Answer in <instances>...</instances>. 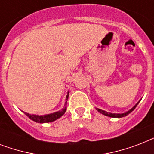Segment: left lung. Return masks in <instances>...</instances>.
<instances>
[{"label":"left lung","instance_id":"1","mask_svg":"<svg viewBox=\"0 0 154 154\" xmlns=\"http://www.w3.org/2000/svg\"><path fill=\"white\" fill-rule=\"evenodd\" d=\"M141 100L138 101V102L137 103L136 105H134V107L131 108L130 109L128 110L127 112H123V113H112V112H106V111H105V110H102L101 109H98V108H96V109L100 113H101V114L105 115V116H107V117H117V118H120V117H125V116H127L128 114H129L130 112L133 111V110L136 108V106L137 105H138V103L141 101Z\"/></svg>","mask_w":154,"mask_h":154}]
</instances>
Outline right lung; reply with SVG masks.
Returning <instances> with one entry per match:
<instances>
[{
	"instance_id": "1",
	"label": "right lung",
	"mask_w": 154,
	"mask_h": 154,
	"mask_svg": "<svg viewBox=\"0 0 154 154\" xmlns=\"http://www.w3.org/2000/svg\"><path fill=\"white\" fill-rule=\"evenodd\" d=\"M69 92L68 91L67 95H66V98H65V107L63 108L62 109L59 110L57 112H53V113H49V114H45V115H36V114H29L28 112H24L29 118L37 123H48V122H52L56 121L58 118H60L63 114L65 113L66 111V105H67V101L69 98Z\"/></svg>"
}]
</instances>
